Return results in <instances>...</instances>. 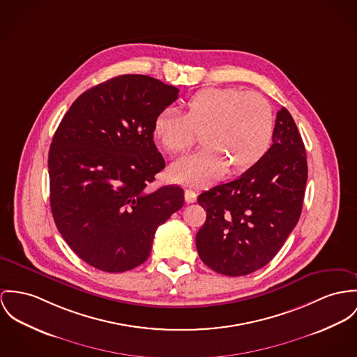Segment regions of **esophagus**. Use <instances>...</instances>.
I'll return each mask as SVG.
<instances>
[{"mask_svg":"<svg viewBox=\"0 0 357 357\" xmlns=\"http://www.w3.org/2000/svg\"><path fill=\"white\" fill-rule=\"evenodd\" d=\"M185 199H186V202H195L197 201V192H194V190H190V189H188V190H185Z\"/></svg>","mask_w":357,"mask_h":357,"instance_id":"esophagus-1","label":"esophagus"}]
</instances>
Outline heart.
<instances>
[{"mask_svg":"<svg viewBox=\"0 0 357 357\" xmlns=\"http://www.w3.org/2000/svg\"><path fill=\"white\" fill-rule=\"evenodd\" d=\"M202 133L205 145L171 167L185 185L215 182L228 169L243 172L269 151L275 116L269 102L258 93L236 88H206L188 100L186 112L165 107L153 121V135L169 155L186 152Z\"/></svg>","mask_w":357,"mask_h":357,"instance_id":"heart-1","label":"heart"}]
</instances>
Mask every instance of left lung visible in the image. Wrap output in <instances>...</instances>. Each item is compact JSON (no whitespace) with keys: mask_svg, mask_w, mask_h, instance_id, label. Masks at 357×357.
<instances>
[{"mask_svg":"<svg viewBox=\"0 0 357 357\" xmlns=\"http://www.w3.org/2000/svg\"><path fill=\"white\" fill-rule=\"evenodd\" d=\"M305 183L304 144L292 115L282 107L268 153L236 179L198 195L206 209L195 236L202 262L231 277L264 268L299 221Z\"/></svg>","mask_w":357,"mask_h":357,"instance_id":"obj_1","label":"left lung"}]
</instances>
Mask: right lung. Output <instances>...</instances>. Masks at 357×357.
I'll use <instances>...</instances> for the list:
<instances>
[{
  "instance_id": "add662e5",
  "label": "right lung",
  "mask_w": 357,
  "mask_h": 357,
  "mask_svg": "<svg viewBox=\"0 0 357 357\" xmlns=\"http://www.w3.org/2000/svg\"><path fill=\"white\" fill-rule=\"evenodd\" d=\"M178 93L149 76H116L82 93L55 132L47 162L55 225L99 271L146 261L158 227L183 206L181 186L148 188L165 167L153 121Z\"/></svg>"
}]
</instances>
